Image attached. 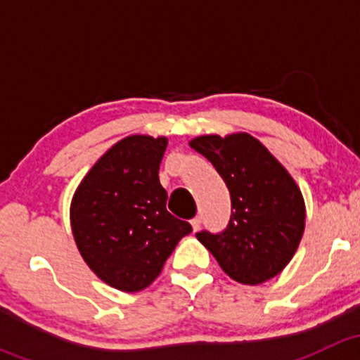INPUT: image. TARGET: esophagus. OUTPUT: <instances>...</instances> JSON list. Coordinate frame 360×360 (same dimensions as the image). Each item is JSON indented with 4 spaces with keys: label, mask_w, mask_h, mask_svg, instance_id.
Instances as JSON below:
<instances>
[{
    "label": "esophagus",
    "mask_w": 360,
    "mask_h": 360,
    "mask_svg": "<svg viewBox=\"0 0 360 360\" xmlns=\"http://www.w3.org/2000/svg\"><path fill=\"white\" fill-rule=\"evenodd\" d=\"M190 223H191V228H193V231H198V230H200V224H202V219H200V217H193V219H191Z\"/></svg>",
    "instance_id": "34e87169"
}]
</instances>
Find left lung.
<instances>
[{
	"instance_id": "left-lung-1",
	"label": "left lung",
	"mask_w": 360,
	"mask_h": 360,
	"mask_svg": "<svg viewBox=\"0 0 360 360\" xmlns=\"http://www.w3.org/2000/svg\"><path fill=\"white\" fill-rule=\"evenodd\" d=\"M190 146L216 167L231 197L226 230L200 231L197 238L233 281L257 285L274 278L292 259L304 231L307 210L296 181L250 134H209Z\"/></svg>"
}]
</instances>
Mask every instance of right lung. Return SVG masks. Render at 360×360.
Masks as SVG:
<instances>
[{
  "label": "right lung",
  "instance_id": "right-lung-1",
  "mask_svg": "<svg viewBox=\"0 0 360 360\" xmlns=\"http://www.w3.org/2000/svg\"><path fill=\"white\" fill-rule=\"evenodd\" d=\"M167 137H123L76 188L69 209L76 248L90 270L123 292L146 289L191 224L167 210L158 179Z\"/></svg>",
  "mask_w": 360,
  "mask_h": 360
}]
</instances>
